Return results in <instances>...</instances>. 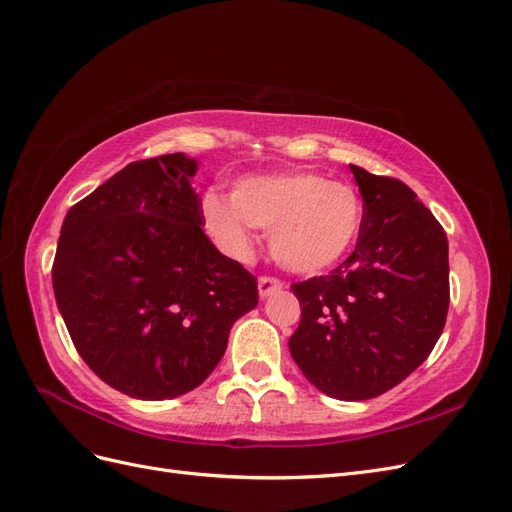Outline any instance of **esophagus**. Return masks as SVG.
<instances>
[{"mask_svg": "<svg viewBox=\"0 0 512 512\" xmlns=\"http://www.w3.org/2000/svg\"><path fill=\"white\" fill-rule=\"evenodd\" d=\"M282 288H284V282H282V280H277V277L262 275L260 280H258V292H260V297H262V299H265V297H271L273 292L282 290Z\"/></svg>", "mask_w": 512, "mask_h": 512, "instance_id": "1", "label": "esophagus"}]
</instances>
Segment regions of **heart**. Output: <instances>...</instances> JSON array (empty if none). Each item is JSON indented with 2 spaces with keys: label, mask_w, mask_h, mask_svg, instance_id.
Here are the masks:
<instances>
[{
  "label": "heart",
  "mask_w": 512,
  "mask_h": 512,
  "mask_svg": "<svg viewBox=\"0 0 512 512\" xmlns=\"http://www.w3.org/2000/svg\"><path fill=\"white\" fill-rule=\"evenodd\" d=\"M213 241L235 258L252 250L256 228H271L269 245L282 267L318 273L342 260L363 228V200L352 185L314 170L239 179L230 196L207 192L200 203Z\"/></svg>",
  "instance_id": "obj_1"
}]
</instances>
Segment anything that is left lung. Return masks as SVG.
<instances>
[{
    "label": "left lung",
    "mask_w": 512,
    "mask_h": 512,
    "mask_svg": "<svg viewBox=\"0 0 512 512\" xmlns=\"http://www.w3.org/2000/svg\"><path fill=\"white\" fill-rule=\"evenodd\" d=\"M350 170L365 209L359 241L329 275L290 286L303 309L288 348L318 391L363 401L431 354L451 290L446 232L433 213L404 181Z\"/></svg>",
    "instance_id": "obj_1"
}]
</instances>
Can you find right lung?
I'll list each match as a JSON object with an SVG mask.
<instances>
[{"label":"right lung","instance_id":"right-lung-1","mask_svg":"<svg viewBox=\"0 0 512 512\" xmlns=\"http://www.w3.org/2000/svg\"><path fill=\"white\" fill-rule=\"evenodd\" d=\"M183 153L138 160L68 213L55 301L81 359L108 386L162 401L196 389L258 303L256 277L205 235Z\"/></svg>","mask_w":512,"mask_h":512}]
</instances>
